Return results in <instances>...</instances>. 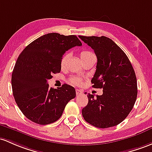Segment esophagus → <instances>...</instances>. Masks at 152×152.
<instances>
[{
  "label": "esophagus",
  "instance_id": "obj_1",
  "mask_svg": "<svg viewBox=\"0 0 152 152\" xmlns=\"http://www.w3.org/2000/svg\"><path fill=\"white\" fill-rule=\"evenodd\" d=\"M83 91H81V90L80 89H76V94L77 96L78 95H81V94H83Z\"/></svg>",
  "mask_w": 152,
  "mask_h": 152
}]
</instances>
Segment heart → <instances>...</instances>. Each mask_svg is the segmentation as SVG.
<instances>
[{"label":"heart","mask_w":152,"mask_h":152,"mask_svg":"<svg viewBox=\"0 0 152 152\" xmlns=\"http://www.w3.org/2000/svg\"><path fill=\"white\" fill-rule=\"evenodd\" d=\"M94 56L91 52L88 51V50H83L80 53V59L82 60L83 62H84L86 60H87L88 58H89L90 57ZM69 58V55L68 53L66 54H64L62 56L61 60V67H64V66L66 65V62H67L68 59ZM69 83H72L73 85H76V86H80V85L82 83V79L79 77H72L69 78Z\"/></svg>","instance_id":"heart-1"}]
</instances>
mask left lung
Segmentation results:
<instances>
[{
	"label": "left lung",
	"instance_id": "left-lung-1",
	"mask_svg": "<svg viewBox=\"0 0 152 152\" xmlns=\"http://www.w3.org/2000/svg\"><path fill=\"white\" fill-rule=\"evenodd\" d=\"M79 37L91 47L97 56L92 87L103 89L102 95L96 98L88 94V103L82 110L83 118L96 128L115 126L126 118L136 100L134 69L125 52L109 37Z\"/></svg>",
	"mask_w": 152,
	"mask_h": 152
}]
</instances>
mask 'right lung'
Masks as SVG:
<instances>
[{
	"label": "right lung",
	"mask_w": 152,
	"mask_h": 152,
	"mask_svg": "<svg viewBox=\"0 0 152 152\" xmlns=\"http://www.w3.org/2000/svg\"><path fill=\"white\" fill-rule=\"evenodd\" d=\"M82 43L76 35L48 33L29 44L18 57L11 76L13 95L23 115L40 125L56 122L76 96L75 89L64 84L49 87L51 75L61 71L64 53Z\"/></svg>",
	"instance_id": "add662e5"
}]
</instances>
